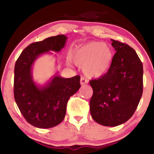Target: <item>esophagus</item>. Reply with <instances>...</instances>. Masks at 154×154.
Segmentation results:
<instances>
[{
	"mask_svg": "<svg viewBox=\"0 0 154 154\" xmlns=\"http://www.w3.org/2000/svg\"><path fill=\"white\" fill-rule=\"evenodd\" d=\"M88 81L85 78H84V77H81L80 78V84L83 85H86L88 84Z\"/></svg>",
	"mask_w": 154,
	"mask_h": 154,
	"instance_id": "obj_1",
	"label": "esophagus"
}]
</instances>
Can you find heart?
I'll use <instances>...</instances> for the list:
<instances>
[{
  "label": "heart",
  "instance_id": "b5f03b06",
  "mask_svg": "<svg viewBox=\"0 0 154 154\" xmlns=\"http://www.w3.org/2000/svg\"><path fill=\"white\" fill-rule=\"evenodd\" d=\"M114 53L109 44L90 42L77 48L72 53V60L82 68L83 73L90 78H98L109 72L112 64Z\"/></svg>",
  "mask_w": 154,
  "mask_h": 154
}]
</instances>
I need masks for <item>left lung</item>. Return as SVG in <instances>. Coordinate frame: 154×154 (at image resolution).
<instances>
[{
    "label": "left lung",
    "mask_w": 154,
    "mask_h": 154,
    "mask_svg": "<svg viewBox=\"0 0 154 154\" xmlns=\"http://www.w3.org/2000/svg\"><path fill=\"white\" fill-rule=\"evenodd\" d=\"M116 54L106 75L90 81L92 118L100 125L115 127L126 122L137 109L143 94L142 62L133 48L111 39Z\"/></svg>",
    "instance_id": "8db88e82"
}]
</instances>
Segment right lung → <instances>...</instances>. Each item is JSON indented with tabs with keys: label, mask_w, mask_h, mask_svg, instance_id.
Wrapping results in <instances>:
<instances>
[{
	"label": "right lung",
	"mask_w": 154,
	"mask_h": 154,
	"mask_svg": "<svg viewBox=\"0 0 154 154\" xmlns=\"http://www.w3.org/2000/svg\"><path fill=\"white\" fill-rule=\"evenodd\" d=\"M66 35L51 37L32 43L22 51L15 63V101L27 122L35 128L47 129L56 126L64 119L70 96L80 88V77H61L56 72L43 85L34 81L32 66L43 54L59 53L65 46Z\"/></svg>",
	"instance_id": "right-lung-1"
}]
</instances>
